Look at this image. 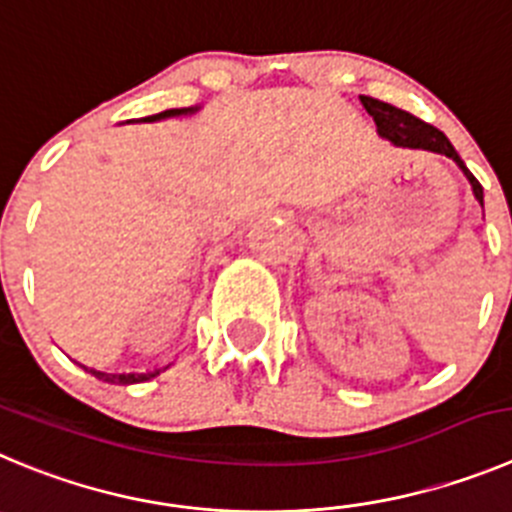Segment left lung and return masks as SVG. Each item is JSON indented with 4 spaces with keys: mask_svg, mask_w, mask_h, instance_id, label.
<instances>
[{
    "mask_svg": "<svg viewBox=\"0 0 512 512\" xmlns=\"http://www.w3.org/2000/svg\"><path fill=\"white\" fill-rule=\"evenodd\" d=\"M361 103H364L366 113L374 118L376 128H379V136L389 138V141L396 143V146L424 148V151H434V154L450 156V159L455 161L462 171H465V176L470 179L472 189H475L477 202L482 204L480 181H477L475 176L467 171V166L462 164V159H460V154L455 151V146L447 141V136H444L439 128L429 126V123H424L422 118L412 116V113H407V111H401V108H396V105L384 103V100H379V98H371V95H361Z\"/></svg>",
    "mask_w": 512,
    "mask_h": 512,
    "instance_id": "left-lung-1",
    "label": "left lung"
}]
</instances>
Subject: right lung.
Segmentation results:
<instances>
[{"label": "right lung", "instance_id": "obj_1", "mask_svg": "<svg viewBox=\"0 0 512 512\" xmlns=\"http://www.w3.org/2000/svg\"><path fill=\"white\" fill-rule=\"evenodd\" d=\"M197 111V108H174V111H164V113H156V116H148L143 118V121H161V118H171V116H181V113H191ZM88 374H93L95 379L100 381H108V384H141V381H148L154 379L159 371H146V374H105V371H95V369H88V366H83Z\"/></svg>", "mask_w": 512, "mask_h": 512}]
</instances>
